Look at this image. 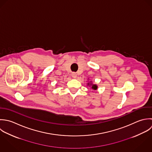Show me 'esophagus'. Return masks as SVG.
I'll return each mask as SVG.
<instances>
[{
    "instance_id": "34e87169",
    "label": "esophagus",
    "mask_w": 152,
    "mask_h": 152,
    "mask_svg": "<svg viewBox=\"0 0 152 152\" xmlns=\"http://www.w3.org/2000/svg\"><path fill=\"white\" fill-rule=\"evenodd\" d=\"M71 76H72L74 78H76L77 77V73H75V72H72V74H71Z\"/></svg>"
}]
</instances>
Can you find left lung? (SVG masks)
Instances as JSON below:
<instances>
[{"mask_svg": "<svg viewBox=\"0 0 152 152\" xmlns=\"http://www.w3.org/2000/svg\"><path fill=\"white\" fill-rule=\"evenodd\" d=\"M87 84H88V86H89L90 87H91V88H92L93 90H96L97 89V88H98L96 84H92V83H91V81H90V83H88Z\"/></svg>", "mask_w": 152, "mask_h": 152, "instance_id": "left-lung-1", "label": "left lung"}]
</instances>
